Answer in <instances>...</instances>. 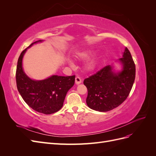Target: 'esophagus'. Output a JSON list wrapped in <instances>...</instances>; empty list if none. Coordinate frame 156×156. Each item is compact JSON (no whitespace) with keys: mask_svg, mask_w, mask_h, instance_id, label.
Masks as SVG:
<instances>
[{"mask_svg":"<svg viewBox=\"0 0 156 156\" xmlns=\"http://www.w3.org/2000/svg\"><path fill=\"white\" fill-rule=\"evenodd\" d=\"M82 82L81 78H80L79 77H75V84H81Z\"/></svg>","mask_w":156,"mask_h":156,"instance_id":"1","label":"esophagus"}]
</instances>
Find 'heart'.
<instances>
[{
    "instance_id": "heart-1",
    "label": "heart",
    "mask_w": 156,
    "mask_h": 156,
    "mask_svg": "<svg viewBox=\"0 0 156 156\" xmlns=\"http://www.w3.org/2000/svg\"><path fill=\"white\" fill-rule=\"evenodd\" d=\"M93 50L92 49L87 48L79 51L76 55V57L80 60H86L93 53ZM71 63V62H70ZM97 65V61L96 59H91L89 60L85 66V68L88 72H92L96 68Z\"/></svg>"
}]
</instances>
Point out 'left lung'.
<instances>
[{
    "instance_id": "obj_1",
    "label": "left lung",
    "mask_w": 156,
    "mask_h": 156,
    "mask_svg": "<svg viewBox=\"0 0 156 156\" xmlns=\"http://www.w3.org/2000/svg\"><path fill=\"white\" fill-rule=\"evenodd\" d=\"M122 69L115 73L111 65L84 80L88 90L87 104L100 112L114 109L129 96L135 78V65L127 48L119 59Z\"/></svg>"
}]
</instances>
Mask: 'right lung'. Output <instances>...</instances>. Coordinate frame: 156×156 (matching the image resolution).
Instances as JSON below:
<instances>
[{"instance_id":"obj_1","label":"right lung","mask_w":156,"mask_h":156,"mask_svg":"<svg viewBox=\"0 0 156 156\" xmlns=\"http://www.w3.org/2000/svg\"><path fill=\"white\" fill-rule=\"evenodd\" d=\"M42 41L34 42L22 51L17 61L16 78L18 91L27 104L37 112L50 115L62 107L67 92L75 83V76L52 75L40 81L27 76L22 66L23 56L28 48Z\"/></svg>"}]
</instances>
